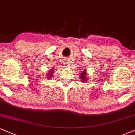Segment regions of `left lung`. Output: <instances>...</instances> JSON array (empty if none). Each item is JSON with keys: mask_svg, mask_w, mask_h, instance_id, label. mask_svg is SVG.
<instances>
[{"mask_svg": "<svg viewBox=\"0 0 135 135\" xmlns=\"http://www.w3.org/2000/svg\"><path fill=\"white\" fill-rule=\"evenodd\" d=\"M86 70H83V71L81 72V74H80V80L82 81H85L86 80Z\"/></svg>", "mask_w": 135, "mask_h": 135, "instance_id": "obj_1", "label": "left lung"}]
</instances>
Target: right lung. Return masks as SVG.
<instances>
[{"label": "right lung", "mask_w": 135, "mask_h": 135, "mask_svg": "<svg viewBox=\"0 0 135 135\" xmlns=\"http://www.w3.org/2000/svg\"><path fill=\"white\" fill-rule=\"evenodd\" d=\"M53 73H54V72H53V71L52 70V71H49V72L48 73V76H49V79H50V78H52V76H53L52 75H53Z\"/></svg>", "instance_id": "right-lung-1"}]
</instances>
